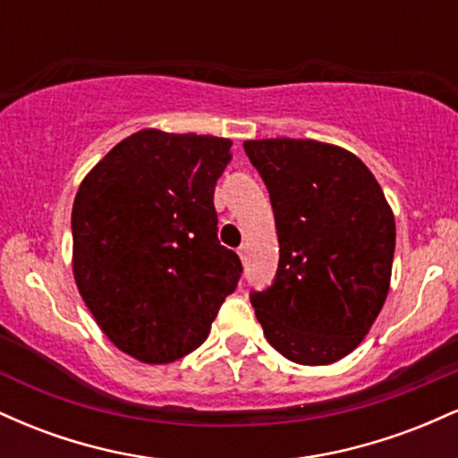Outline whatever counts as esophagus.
<instances>
[{"label":"esophagus","mask_w":458,"mask_h":458,"mask_svg":"<svg viewBox=\"0 0 458 458\" xmlns=\"http://www.w3.org/2000/svg\"><path fill=\"white\" fill-rule=\"evenodd\" d=\"M236 251H239V256H241V260H247V254H250V245H247V243H241L239 245V250H236Z\"/></svg>","instance_id":"esophagus-1"}]
</instances>
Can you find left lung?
<instances>
[{"instance_id": "obj_1", "label": "left lung", "mask_w": 458, "mask_h": 458, "mask_svg": "<svg viewBox=\"0 0 458 458\" xmlns=\"http://www.w3.org/2000/svg\"><path fill=\"white\" fill-rule=\"evenodd\" d=\"M269 189L280 265L250 301L276 351L303 366L343 360L370 331L390 291L396 224L372 172L317 140H250Z\"/></svg>"}]
</instances>
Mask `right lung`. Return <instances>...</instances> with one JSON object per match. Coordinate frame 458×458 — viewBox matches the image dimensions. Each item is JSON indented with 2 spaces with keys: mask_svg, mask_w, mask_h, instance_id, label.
Segmentation results:
<instances>
[{
  "mask_svg": "<svg viewBox=\"0 0 458 458\" xmlns=\"http://www.w3.org/2000/svg\"><path fill=\"white\" fill-rule=\"evenodd\" d=\"M233 141L144 129L83 178L72 204V273L94 320L120 351L167 364L207 340L239 284L219 245L215 185Z\"/></svg>",
  "mask_w": 458,
  "mask_h": 458,
  "instance_id": "1",
  "label": "right lung"
}]
</instances>
